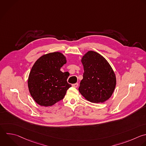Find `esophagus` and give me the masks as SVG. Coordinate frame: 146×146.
Segmentation results:
<instances>
[{
	"label": "esophagus",
	"mask_w": 146,
	"mask_h": 146,
	"mask_svg": "<svg viewBox=\"0 0 146 146\" xmlns=\"http://www.w3.org/2000/svg\"><path fill=\"white\" fill-rule=\"evenodd\" d=\"M72 86L73 87L76 88V87L78 86V83H75V84H72Z\"/></svg>",
	"instance_id": "34e87169"
}]
</instances>
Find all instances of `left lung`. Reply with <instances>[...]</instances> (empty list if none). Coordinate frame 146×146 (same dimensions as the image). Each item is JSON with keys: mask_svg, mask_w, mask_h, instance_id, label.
<instances>
[{"mask_svg": "<svg viewBox=\"0 0 146 146\" xmlns=\"http://www.w3.org/2000/svg\"><path fill=\"white\" fill-rule=\"evenodd\" d=\"M81 62L84 73L79 92L91 103L105 102L112 96L116 84L113 69L103 56L93 51L86 52Z\"/></svg>", "mask_w": 146, "mask_h": 146, "instance_id": "1", "label": "left lung"}]
</instances>
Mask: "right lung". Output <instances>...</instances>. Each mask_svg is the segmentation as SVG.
Returning <instances> with one entry per match:
<instances>
[{"label": "right lung", "mask_w": 146, "mask_h": 146, "mask_svg": "<svg viewBox=\"0 0 146 146\" xmlns=\"http://www.w3.org/2000/svg\"><path fill=\"white\" fill-rule=\"evenodd\" d=\"M66 63V56L60 52L44 54L35 62L29 76L28 87L37 104L49 107L63 99L71 87L67 82L68 74L60 71Z\"/></svg>", "instance_id": "right-lung-1"}]
</instances>
